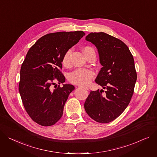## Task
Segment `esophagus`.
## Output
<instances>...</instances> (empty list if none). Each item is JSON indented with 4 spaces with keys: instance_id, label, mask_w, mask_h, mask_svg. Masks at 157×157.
<instances>
[{
    "instance_id": "esophagus-1",
    "label": "esophagus",
    "mask_w": 157,
    "mask_h": 157,
    "mask_svg": "<svg viewBox=\"0 0 157 157\" xmlns=\"http://www.w3.org/2000/svg\"><path fill=\"white\" fill-rule=\"evenodd\" d=\"M79 87H80V88H83V89H85V90H89V88H88V87H86V86H79Z\"/></svg>"
}]
</instances>
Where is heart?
Wrapping results in <instances>:
<instances>
[{
    "label": "heart",
    "mask_w": 157,
    "mask_h": 157,
    "mask_svg": "<svg viewBox=\"0 0 157 157\" xmlns=\"http://www.w3.org/2000/svg\"><path fill=\"white\" fill-rule=\"evenodd\" d=\"M83 52L87 58L90 55L95 54V50L90 46H85L82 48ZM71 54V49H68L65 52L61 59V63L66 67H69L71 64L70 56ZM95 75L93 71L90 69H77L73 71L68 76L69 81L72 84L77 85H85L88 84L91 78Z\"/></svg>",
    "instance_id": "1"
}]
</instances>
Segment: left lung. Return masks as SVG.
Wrapping results in <instances>:
<instances>
[{"label": "left lung", "instance_id": "obj_1", "mask_svg": "<svg viewBox=\"0 0 157 157\" xmlns=\"http://www.w3.org/2000/svg\"><path fill=\"white\" fill-rule=\"evenodd\" d=\"M86 40L98 49L103 67L95 82L106 91H91L85 109L94 121L109 123L124 111L132 97L137 79L134 58L123 41L105 33H91Z\"/></svg>", "mask_w": 157, "mask_h": 157}]
</instances>
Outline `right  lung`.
I'll return each instance as SVG.
<instances>
[{
	"label": "right lung",
	"instance_id": "add662e5",
	"mask_svg": "<svg viewBox=\"0 0 157 157\" xmlns=\"http://www.w3.org/2000/svg\"><path fill=\"white\" fill-rule=\"evenodd\" d=\"M85 35L82 31L48 33L28 52L20 70L19 91L29 116L41 126H52L62 116L65 103L75 86H60L66 81L60 71L61 59Z\"/></svg>",
	"mask_w": 157,
	"mask_h": 157
}]
</instances>
